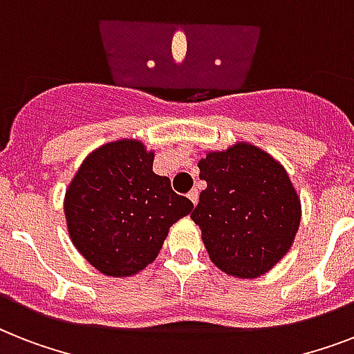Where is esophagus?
Masks as SVG:
<instances>
[{"label": "esophagus", "mask_w": 354, "mask_h": 354, "mask_svg": "<svg viewBox=\"0 0 354 354\" xmlns=\"http://www.w3.org/2000/svg\"><path fill=\"white\" fill-rule=\"evenodd\" d=\"M187 196H189V200H191V202H193V205H196L198 204V189H191V191H189L187 193Z\"/></svg>", "instance_id": "34e87169"}]
</instances>
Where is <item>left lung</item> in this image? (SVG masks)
<instances>
[{"mask_svg":"<svg viewBox=\"0 0 354 354\" xmlns=\"http://www.w3.org/2000/svg\"><path fill=\"white\" fill-rule=\"evenodd\" d=\"M198 167L207 187L191 218L211 261L233 277L266 274L290 250L301 221L285 167L250 143L209 152Z\"/></svg>","mask_w":354,"mask_h":354,"instance_id":"8db88e82","label":"left lung"}]
</instances>
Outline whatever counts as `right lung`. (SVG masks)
Returning <instances> with one entry per match:
<instances>
[{"instance_id":"add662e5","label":"right lung","mask_w":354,"mask_h":354,"mask_svg":"<svg viewBox=\"0 0 354 354\" xmlns=\"http://www.w3.org/2000/svg\"><path fill=\"white\" fill-rule=\"evenodd\" d=\"M154 152L136 139L93 150L64 200L68 232L88 263L112 277L138 274L158 257L169 227L193 211L152 171Z\"/></svg>"}]
</instances>
